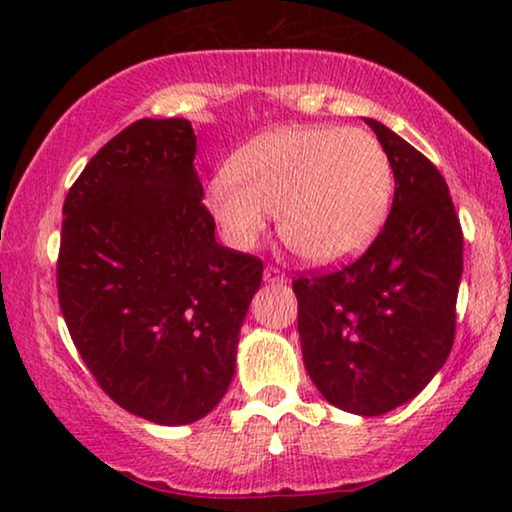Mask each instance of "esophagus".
Wrapping results in <instances>:
<instances>
[{
    "instance_id": "obj_1",
    "label": "esophagus",
    "mask_w": 512,
    "mask_h": 512,
    "mask_svg": "<svg viewBox=\"0 0 512 512\" xmlns=\"http://www.w3.org/2000/svg\"><path fill=\"white\" fill-rule=\"evenodd\" d=\"M263 279L268 284H286V275L279 268H272V265H268V268L263 270Z\"/></svg>"
}]
</instances>
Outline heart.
Listing matches in <instances>:
<instances>
[{"label":"heart","mask_w":512,"mask_h":512,"mask_svg":"<svg viewBox=\"0 0 512 512\" xmlns=\"http://www.w3.org/2000/svg\"><path fill=\"white\" fill-rule=\"evenodd\" d=\"M394 170L375 135L361 128L296 125L261 135L207 181L205 202L223 240L254 249L277 214L293 254L338 265L363 254L387 221Z\"/></svg>","instance_id":"b5f03b06"}]
</instances>
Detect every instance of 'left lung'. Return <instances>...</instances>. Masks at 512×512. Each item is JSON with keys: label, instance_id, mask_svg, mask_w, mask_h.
I'll use <instances>...</instances> for the list:
<instances>
[{"label": "left lung", "instance_id": "obj_1", "mask_svg": "<svg viewBox=\"0 0 512 512\" xmlns=\"http://www.w3.org/2000/svg\"><path fill=\"white\" fill-rule=\"evenodd\" d=\"M394 170V202L359 261L293 282L307 373L335 408L375 417L408 403L445 366L464 272V235L443 174L366 118Z\"/></svg>", "mask_w": 512, "mask_h": 512}]
</instances>
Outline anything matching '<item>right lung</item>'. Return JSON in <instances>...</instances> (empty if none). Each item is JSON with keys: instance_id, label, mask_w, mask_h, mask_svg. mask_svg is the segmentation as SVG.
I'll return each mask as SVG.
<instances>
[{"instance_id": "right-lung-1", "label": "right lung", "mask_w": 512, "mask_h": 512, "mask_svg": "<svg viewBox=\"0 0 512 512\" xmlns=\"http://www.w3.org/2000/svg\"><path fill=\"white\" fill-rule=\"evenodd\" d=\"M195 151L186 118H142L95 153L62 207L69 335L111 401L163 426L219 405L263 277L256 256L216 242Z\"/></svg>"}]
</instances>
